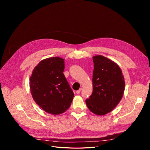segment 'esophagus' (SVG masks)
Listing matches in <instances>:
<instances>
[{
    "mask_svg": "<svg viewBox=\"0 0 150 150\" xmlns=\"http://www.w3.org/2000/svg\"><path fill=\"white\" fill-rule=\"evenodd\" d=\"M81 90H82V88H80L78 90L76 91V94H79V93H80V92L81 91Z\"/></svg>",
    "mask_w": 150,
    "mask_h": 150,
    "instance_id": "esophagus-1",
    "label": "esophagus"
}]
</instances>
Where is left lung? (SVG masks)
<instances>
[{
    "label": "left lung",
    "instance_id": "1",
    "mask_svg": "<svg viewBox=\"0 0 150 150\" xmlns=\"http://www.w3.org/2000/svg\"><path fill=\"white\" fill-rule=\"evenodd\" d=\"M93 59V91L85 103L91 112L101 116L112 111L119 104L125 82L122 70L115 62L101 55Z\"/></svg>",
    "mask_w": 150,
    "mask_h": 150
}]
</instances>
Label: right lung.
I'll use <instances>...</instances> for the list:
<instances>
[{
  "label": "right lung",
  "instance_id": "obj_1",
  "mask_svg": "<svg viewBox=\"0 0 150 150\" xmlns=\"http://www.w3.org/2000/svg\"><path fill=\"white\" fill-rule=\"evenodd\" d=\"M65 61L59 57L44 59L33 71L30 87L35 102L46 112L60 115L67 110L74 94L63 71Z\"/></svg>",
  "mask_w": 150,
  "mask_h": 150
}]
</instances>
